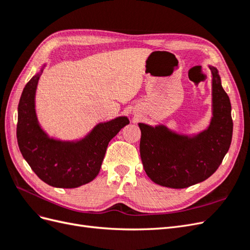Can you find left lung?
<instances>
[{"instance_id": "left-lung-1", "label": "left lung", "mask_w": 250, "mask_h": 250, "mask_svg": "<svg viewBox=\"0 0 250 250\" xmlns=\"http://www.w3.org/2000/svg\"><path fill=\"white\" fill-rule=\"evenodd\" d=\"M211 73V112L207 129L196 134L171 130L164 124L139 123L140 152L148 177L155 184L185 188L208 179L221 165L232 138L231 105L215 66Z\"/></svg>"}]
</instances>
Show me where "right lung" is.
Here are the masks:
<instances>
[{"label": "right lung", "mask_w": 250, "mask_h": 250, "mask_svg": "<svg viewBox=\"0 0 250 250\" xmlns=\"http://www.w3.org/2000/svg\"><path fill=\"white\" fill-rule=\"evenodd\" d=\"M46 66L27 83L18 108L17 137L21 153L42 181L55 188H78L99 174L108 143L124 126L126 116L98 123L84 138L63 141L49 137L37 119L35 95Z\"/></svg>", "instance_id": "add662e5"}]
</instances>
